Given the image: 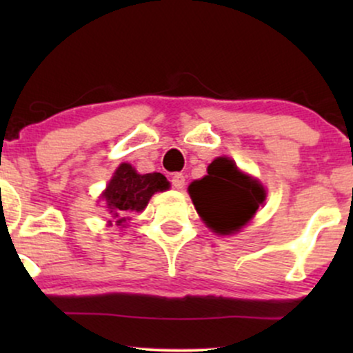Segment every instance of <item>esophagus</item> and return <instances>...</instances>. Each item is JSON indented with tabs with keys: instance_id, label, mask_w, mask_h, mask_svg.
Instances as JSON below:
<instances>
[{
	"instance_id": "obj_1",
	"label": "esophagus",
	"mask_w": 353,
	"mask_h": 353,
	"mask_svg": "<svg viewBox=\"0 0 353 353\" xmlns=\"http://www.w3.org/2000/svg\"><path fill=\"white\" fill-rule=\"evenodd\" d=\"M171 184H172V188L174 189H182L185 185V177L182 176L181 172H176V174H172V177H171Z\"/></svg>"
}]
</instances>
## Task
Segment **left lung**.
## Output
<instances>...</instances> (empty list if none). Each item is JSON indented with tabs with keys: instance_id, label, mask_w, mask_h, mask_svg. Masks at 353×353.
<instances>
[{
	"instance_id": "left-lung-1",
	"label": "left lung",
	"mask_w": 353,
	"mask_h": 353,
	"mask_svg": "<svg viewBox=\"0 0 353 353\" xmlns=\"http://www.w3.org/2000/svg\"><path fill=\"white\" fill-rule=\"evenodd\" d=\"M189 194L205 225L222 236L237 232L265 201V189L228 157L214 159L208 176L189 185Z\"/></svg>"
}]
</instances>
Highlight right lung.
Wrapping results in <instances>:
<instances>
[{
	"instance_id": "add662e5",
	"label": "right lung",
	"mask_w": 353,
	"mask_h": 353,
	"mask_svg": "<svg viewBox=\"0 0 353 353\" xmlns=\"http://www.w3.org/2000/svg\"><path fill=\"white\" fill-rule=\"evenodd\" d=\"M169 182L161 172L137 174L132 165L121 164L109 181L103 197L109 212L114 214L116 224L123 225L128 214L141 212L154 192L168 190Z\"/></svg>"
}]
</instances>
